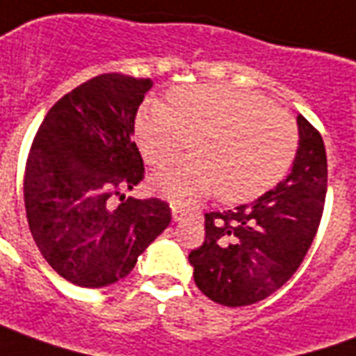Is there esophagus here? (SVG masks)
<instances>
[{
    "label": "esophagus",
    "mask_w": 356,
    "mask_h": 356,
    "mask_svg": "<svg viewBox=\"0 0 356 356\" xmlns=\"http://www.w3.org/2000/svg\"><path fill=\"white\" fill-rule=\"evenodd\" d=\"M186 214H188V211H186L184 207L172 205V218L176 222H182L184 218H186Z\"/></svg>",
    "instance_id": "34e87169"
}]
</instances>
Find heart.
<instances>
[{
  "label": "heart",
  "instance_id": "obj_1",
  "mask_svg": "<svg viewBox=\"0 0 356 356\" xmlns=\"http://www.w3.org/2000/svg\"><path fill=\"white\" fill-rule=\"evenodd\" d=\"M170 105L147 99L134 118V138L147 165L172 163L195 138V157L153 178V188L176 203L216 191L224 203L261 197L284 178L299 147L293 117L270 99L220 84L180 86Z\"/></svg>",
  "mask_w": 356,
  "mask_h": 356
}]
</instances>
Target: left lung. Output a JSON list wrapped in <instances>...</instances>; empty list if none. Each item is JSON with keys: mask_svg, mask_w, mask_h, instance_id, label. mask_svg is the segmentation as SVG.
<instances>
[{"mask_svg": "<svg viewBox=\"0 0 356 356\" xmlns=\"http://www.w3.org/2000/svg\"><path fill=\"white\" fill-rule=\"evenodd\" d=\"M286 180L249 205L205 213V241L190 253L195 286L224 307L263 301L301 266L318 230L327 186L322 136L303 117Z\"/></svg>", "mask_w": 356, "mask_h": 356, "instance_id": "obj_1", "label": "left lung"}]
</instances>
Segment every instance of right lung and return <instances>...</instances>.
<instances>
[{
    "mask_svg": "<svg viewBox=\"0 0 356 356\" xmlns=\"http://www.w3.org/2000/svg\"><path fill=\"white\" fill-rule=\"evenodd\" d=\"M151 86L118 72L92 78L47 111L32 142L24 170L30 232L49 266L74 286L124 278L172 218L166 201L124 199L143 180L132 132Z\"/></svg>",
    "mask_w": 356,
    "mask_h": 356,
    "instance_id": "right-lung-1",
    "label": "right lung"
}]
</instances>
